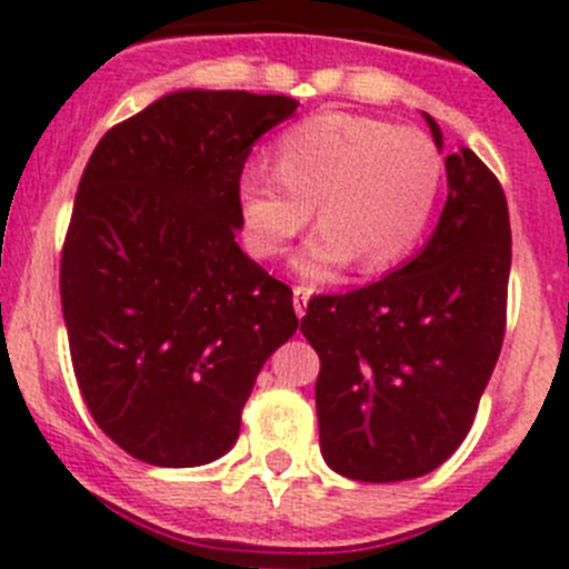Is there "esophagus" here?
I'll list each match as a JSON object with an SVG mask.
<instances>
[{
  "label": "esophagus",
  "mask_w": 569,
  "mask_h": 569,
  "mask_svg": "<svg viewBox=\"0 0 569 569\" xmlns=\"http://www.w3.org/2000/svg\"><path fill=\"white\" fill-rule=\"evenodd\" d=\"M309 297H311L309 286H295V297H291V300H295L297 317L306 315V309H309Z\"/></svg>",
  "instance_id": "obj_1"
}]
</instances>
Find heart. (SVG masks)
Returning a JSON list of instances; mask_svg holds the SVG:
<instances>
[{
  "mask_svg": "<svg viewBox=\"0 0 569 569\" xmlns=\"http://www.w3.org/2000/svg\"><path fill=\"white\" fill-rule=\"evenodd\" d=\"M272 170L247 172L238 187L249 252L280 258L317 203L320 229L297 254V269L326 280L351 260L366 274L402 263L431 221L445 163L433 138L417 127L320 112L274 138Z\"/></svg>",
  "mask_w": 569,
  "mask_h": 569,
  "instance_id": "1",
  "label": "heart"
}]
</instances>
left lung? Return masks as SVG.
I'll use <instances>...</instances> for the list:
<instances>
[{
    "mask_svg": "<svg viewBox=\"0 0 569 569\" xmlns=\"http://www.w3.org/2000/svg\"><path fill=\"white\" fill-rule=\"evenodd\" d=\"M437 147L442 132L431 116ZM448 201L428 247L388 278L309 300L320 357V450L357 482L431 473L468 437L508 322L510 214L473 150L445 158Z\"/></svg>",
    "mask_w": 569,
    "mask_h": 569,
    "instance_id": "left-lung-1",
    "label": "left lung"
}]
</instances>
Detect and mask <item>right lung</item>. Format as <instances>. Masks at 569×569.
I'll use <instances>...</instances> for the list:
<instances>
[{
  "instance_id": "add662e5",
  "label": "right lung",
  "mask_w": 569,
  "mask_h": 569,
  "mask_svg": "<svg viewBox=\"0 0 569 569\" xmlns=\"http://www.w3.org/2000/svg\"><path fill=\"white\" fill-rule=\"evenodd\" d=\"M289 96L181 90L104 132L61 249V315L101 431L158 468L223 457L263 362L297 331L291 289L238 247L252 144Z\"/></svg>"
}]
</instances>
